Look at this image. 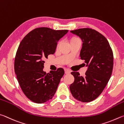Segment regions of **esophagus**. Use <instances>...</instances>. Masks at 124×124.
Returning a JSON list of instances; mask_svg holds the SVG:
<instances>
[{"label":"esophagus","mask_w":124,"mask_h":124,"mask_svg":"<svg viewBox=\"0 0 124 124\" xmlns=\"http://www.w3.org/2000/svg\"><path fill=\"white\" fill-rule=\"evenodd\" d=\"M65 74H69V73H71V71L70 70H68V69H66V70H65Z\"/></svg>","instance_id":"esophagus-1"}]
</instances>
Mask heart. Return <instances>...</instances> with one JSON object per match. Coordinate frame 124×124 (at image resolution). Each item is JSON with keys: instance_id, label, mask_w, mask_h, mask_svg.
Masks as SVG:
<instances>
[{"instance_id": "obj_1", "label": "heart", "mask_w": 124, "mask_h": 124, "mask_svg": "<svg viewBox=\"0 0 124 124\" xmlns=\"http://www.w3.org/2000/svg\"><path fill=\"white\" fill-rule=\"evenodd\" d=\"M60 42H59V43H58V46H59V44H60Z\"/></svg>"}]
</instances>
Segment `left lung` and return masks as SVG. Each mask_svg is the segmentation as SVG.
<instances>
[{"instance_id":"1","label":"left lung","mask_w":124,"mask_h":124,"mask_svg":"<svg viewBox=\"0 0 124 124\" xmlns=\"http://www.w3.org/2000/svg\"><path fill=\"white\" fill-rule=\"evenodd\" d=\"M82 41L80 57L88 67L85 77L72 72L74 82L70 86L73 97L83 102L96 99L106 87L113 68V54L105 36L94 29L81 28L70 31Z\"/></svg>"}]
</instances>
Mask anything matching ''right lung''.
<instances>
[{"instance_id":"add662e5","label":"right lung","mask_w":124,"mask_h":124,"mask_svg":"<svg viewBox=\"0 0 124 124\" xmlns=\"http://www.w3.org/2000/svg\"><path fill=\"white\" fill-rule=\"evenodd\" d=\"M68 30L36 28L20 43L15 59L14 69L19 85L30 100L43 103L52 99L64 74L62 68L43 71L44 60L55 52L57 42Z\"/></svg>"}]
</instances>
